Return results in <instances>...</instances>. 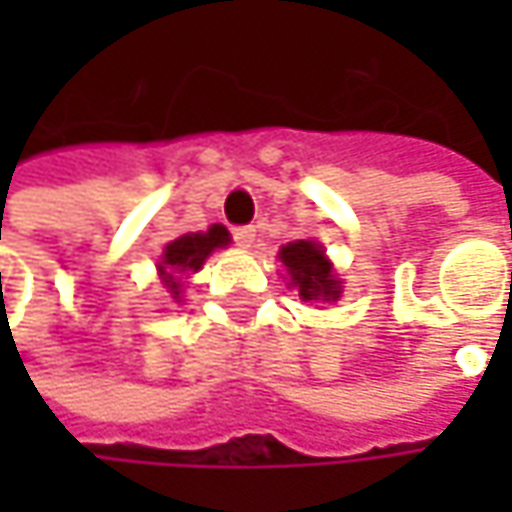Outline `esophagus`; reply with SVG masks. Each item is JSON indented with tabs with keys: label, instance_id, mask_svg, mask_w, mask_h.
<instances>
[{
	"label": "esophagus",
	"instance_id": "esophagus-1",
	"mask_svg": "<svg viewBox=\"0 0 512 512\" xmlns=\"http://www.w3.org/2000/svg\"><path fill=\"white\" fill-rule=\"evenodd\" d=\"M253 239H256V227L253 225L233 227V242L239 247H250L253 245Z\"/></svg>",
	"mask_w": 512,
	"mask_h": 512
}]
</instances>
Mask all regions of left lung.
<instances>
[{
    "instance_id": "left-lung-1",
    "label": "left lung",
    "mask_w": 512,
    "mask_h": 512,
    "mask_svg": "<svg viewBox=\"0 0 512 512\" xmlns=\"http://www.w3.org/2000/svg\"><path fill=\"white\" fill-rule=\"evenodd\" d=\"M282 265L287 267L293 285L299 287V296L305 302H313V299H322V302H336L339 299V287L342 282L336 279L333 273V265L325 259V250L316 242H290V245L282 247L279 253Z\"/></svg>"
}]
</instances>
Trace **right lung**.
<instances>
[{"instance_id": "right-lung-1", "label": "right lung", "mask_w": 512, "mask_h": 512, "mask_svg": "<svg viewBox=\"0 0 512 512\" xmlns=\"http://www.w3.org/2000/svg\"><path fill=\"white\" fill-rule=\"evenodd\" d=\"M230 242V233H227L222 225H213L207 233H187V236H179L173 239L168 247H165V256H162V265H159V273H162V282L170 290L173 299H179V273L185 270H199L207 256L216 250V247H225Z\"/></svg>"}]
</instances>
